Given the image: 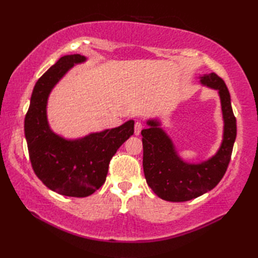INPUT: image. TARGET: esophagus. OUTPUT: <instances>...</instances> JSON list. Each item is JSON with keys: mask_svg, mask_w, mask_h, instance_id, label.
I'll list each match as a JSON object with an SVG mask.
<instances>
[{"mask_svg": "<svg viewBox=\"0 0 258 258\" xmlns=\"http://www.w3.org/2000/svg\"><path fill=\"white\" fill-rule=\"evenodd\" d=\"M142 130H143V125H142V123H140V122H136L135 126H134V133H135V135H140Z\"/></svg>", "mask_w": 258, "mask_h": 258, "instance_id": "34e87169", "label": "esophagus"}]
</instances>
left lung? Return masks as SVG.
Segmentation results:
<instances>
[{
  "instance_id": "8db88e82",
  "label": "left lung",
  "mask_w": 258,
  "mask_h": 258,
  "mask_svg": "<svg viewBox=\"0 0 258 258\" xmlns=\"http://www.w3.org/2000/svg\"><path fill=\"white\" fill-rule=\"evenodd\" d=\"M201 83L218 91L224 119V134L220 149L207 161L199 164L184 162L169 136L157 119H149V128L142 131L143 168L146 182L154 193L168 202H186L213 189L223 178L231 161L236 139V118L231 95L224 81L215 73L200 76Z\"/></svg>"
}]
</instances>
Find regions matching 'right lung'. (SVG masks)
<instances>
[{
  "label": "right lung",
  "mask_w": 258,
  "mask_h": 258,
  "mask_svg": "<svg viewBox=\"0 0 258 258\" xmlns=\"http://www.w3.org/2000/svg\"><path fill=\"white\" fill-rule=\"evenodd\" d=\"M85 61V56L72 54L48 69L33 89L24 120L33 171L46 187L71 197H86L101 187L111 158L134 133L133 119L78 140H67L51 130L46 114L50 93L75 64Z\"/></svg>",
  "instance_id": "obj_1"
}]
</instances>
